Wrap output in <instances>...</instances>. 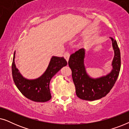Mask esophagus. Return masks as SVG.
<instances>
[{
    "instance_id": "esophagus-1",
    "label": "esophagus",
    "mask_w": 129,
    "mask_h": 129,
    "mask_svg": "<svg viewBox=\"0 0 129 129\" xmlns=\"http://www.w3.org/2000/svg\"><path fill=\"white\" fill-rule=\"evenodd\" d=\"M63 56H64V57L65 58V59L67 61H68L69 59V57H70V53H69L68 52H66L64 53V55H63Z\"/></svg>"
}]
</instances>
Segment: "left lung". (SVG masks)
<instances>
[{"instance_id":"left-lung-1","label":"left lung","mask_w":129,"mask_h":129,"mask_svg":"<svg viewBox=\"0 0 129 129\" xmlns=\"http://www.w3.org/2000/svg\"><path fill=\"white\" fill-rule=\"evenodd\" d=\"M114 50L111 72L106 75L93 78L88 75L84 64L85 49L80 48L70 55L69 66L72 72V78L77 96L81 99L93 101L108 94L113 87L119 75L121 67L120 52L117 42L110 37Z\"/></svg>"}]
</instances>
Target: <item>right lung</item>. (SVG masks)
Here are the masks:
<instances>
[{"mask_svg": "<svg viewBox=\"0 0 129 129\" xmlns=\"http://www.w3.org/2000/svg\"><path fill=\"white\" fill-rule=\"evenodd\" d=\"M15 52L12 65V76L17 89L26 98L36 102H45L50 100L49 84L51 79L68 63L63 57L53 56L43 75L35 79H28L21 75L15 62Z\"/></svg>", "mask_w": 129, "mask_h": 129, "instance_id": "add662e5", "label": "right lung"}]
</instances>
